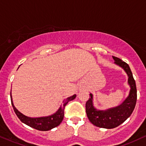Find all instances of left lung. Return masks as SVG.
<instances>
[{
    "label": "left lung",
    "mask_w": 146,
    "mask_h": 146,
    "mask_svg": "<svg viewBox=\"0 0 146 146\" xmlns=\"http://www.w3.org/2000/svg\"><path fill=\"white\" fill-rule=\"evenodd\" d=\"M112 57L114 63L123 68L128 75V84L131 88L129 96L120 105L105 110H99L94 108L92 93H90V97L86 103L87 116L91 123L97 127L108 129L117 127L129 117L134 110L137 101L136 84L129 64L118 58Z\"/></svg>",
    "instance_id": "left-lung-1"
}]
</instances>
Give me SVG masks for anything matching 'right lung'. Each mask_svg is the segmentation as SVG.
Returning a JSON list of instances; mask_svg holds the SVG:
<instances>
[{
  "mask_svg": "<svg viewBox=\"0 0 146 146\" xmlns=\"http://www.w3.org/2000/svg\"><path fill=\"white\" fill-rule=\"evenodd\" d=\"M76 97V94L69 96L66 98L63 101L62 105H61L58 110L56 111L55 113L52 114V115H48V116H43V117H31L26 116L24 114L21 113L17 110L16 108L14 106L13 103V99L11 96V104L13 106V108L15 111V114L18 118L26 125L31 126V127L35 129L38 131H47L54 129L59 125L62 122L64 117V110L65 105L67 104L68 102L75 99Z\"/></svg>",
  "mask_w": 146,
  "mask_h": 146,
  "instance_id": "obj_1",
  "label": "right lung"
}]
</instances>
